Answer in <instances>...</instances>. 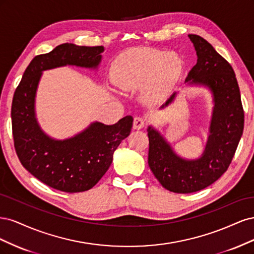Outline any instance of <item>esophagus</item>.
<instances>
[{"instance_id":"1","label":"esophagus","mask_w":254,"mask_h":254,"mask_svg":"<svg viewBox=\"0 0 254 254\" xmlns=\"http://www.w3.org/2000/svg\"><path fill=\"white\" fill-rule=\"evenodd\" d=\"M146 125V122L141 117H135L133 119V128L134 129H141Z\"/></svg>"}]
</instances>
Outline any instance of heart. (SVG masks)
Masks as SVG:
<instances>
[{
  "label": "heart",
  "instance_id": "1",
  "mask_svg": "<svg viewBox=\"0 0 254 254\" xmlns=\"http://www.w3.org/2000/svg\"><path fill=\"white\" fill-rule=\"evenodd\" d=\"M182 68V60L175 53L151 48L135 49L115 60L112 78L122 89L139 88L148 81V96L161 98L173 89Z\"/></svg>",
  "mask_w": 254,
  "mask_h": 254
}]
</instances>
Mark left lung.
<instances>
[{
  "label": "left lung",
  "mask_w": 254,
  "mask_h": 254,
  "mask_svg": "<svg viewBox=\"0 0 254 254\" xmlns=\"http://www.w3.org/2000/svg\"><path fill=\"white\" fill-rule=\"evenodd\" d=\"M197 53V64L187 81L209 87L215 99L210 136L203 156L195 161L177 157L156 130L148 128V165L159 182L174 193L188 194L211 186L231 164L244 130L245 113L233 67L198 35H189ZM175 93L166 102L170 104Z\"/></svg>",
  "instance_id": "obj_1"
}]
</instances>
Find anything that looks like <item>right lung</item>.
I'll list each match as a JSON object with an SVG mask.
<instances>
[{
	"label": "right lung",
	"mask_w": 254,
	"mask_h": 254,
	"mask_svg": "<svg viewBox=\"0 0 254 254\" xmlns=\"http://www.w3.org/2000/svg\"><path fill=\"white\" fill-rule=\"evenodd\" d=\"M103 47H79L64 43L52 52L36 56L14 91L11 125L14 149L21 164L47 186L66 193H79L93 188L108 171L113 152L131 131L130 115L114 125L94 123L72 139L55 141L37 124L34 103L41 72L72 64L95 67Z\"/></svg>",
	"instance_id": "right-lung-1"
}]
</instances>
